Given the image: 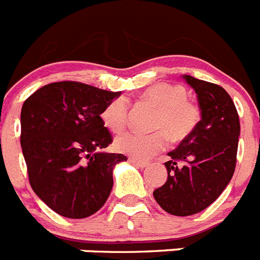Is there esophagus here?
I'll return each instance as SVG.
<instances>
[{
  "instance_id": "esophagus-1",
  "label": "esophagus",
  "mask_w": 260,
  "mask_h": 260,
  "mask_svg": "<svg viewBox=\"0 0 260 260\" xmlns=\"http://www.w3.org/2000/svg\"><path fill=\"white\" fill-rule=\"evenodd\" d=\"M128 161L132 162V164L137 165V167H139V168H147V167H148V162L143 161V160H137V158H130Z\"/></svg>"
}]
</instances>
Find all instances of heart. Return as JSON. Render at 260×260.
<instances>
[{
    "mask_svg": "<svg viewBox=\"0 0 260 260\" xmlns=\"http://www.w3.org/2000/svg\"><path fill=\"white\" fill-rule=\"evenodd\" d=\"M144 102L156 108L153 114L152 133L127 132L119 135L114 142L116 150L134 158H150L167 147V135L173 142L189 137L201 118L198 105L187 100L185 87L180 84L157 83L144 89ZM104 125L112 133L122 132L127 123V102L117 98L102 112Z\"/></svg>",
    "mask_w": 260,
    "mask_h": 260,
    "instance_id": "1",
    "label": "heart"
}]
</instances>
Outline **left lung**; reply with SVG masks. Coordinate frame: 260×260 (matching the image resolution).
I'll list each match as a JSON object with an SVG mask.
<instances>
[{
  "instance_id": "1",
  "label": "left lung",
  "mask_w": 260,
  "mask_h": 260,
  "mask_svg": "<svg viewBox=\"0 0 260 260\" xmlns=\"http://www.w3.org/2000/svg\"><path fill=\"white\" fill-rule=\"evenodd\" d=\"M182 78L197 93L202 118L168 153V180L153 191L160 207L174 216L198 213L219 198L233 177L240 137V119L229 93L191 75Z\"/></svg>"
}]
</instances>
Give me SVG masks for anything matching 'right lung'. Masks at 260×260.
<instances>
[{"instance_id":"obj_1","label":"right lung","mask_w":260,"mask_h":260,"mask_svg":"<svg viewBox=\"0 0 260 260\" xmlns=\"http://www.w3.org/2000/svg\"><path fill=\"white\" fill-rule=\"evenodd\" d=\"M119 92L79 82L39 88L20 112V146L32 190L58 215L84 219L104 206L122 153L103 152L112 143L102 112Z\"/></svg>"}]
</instances>
